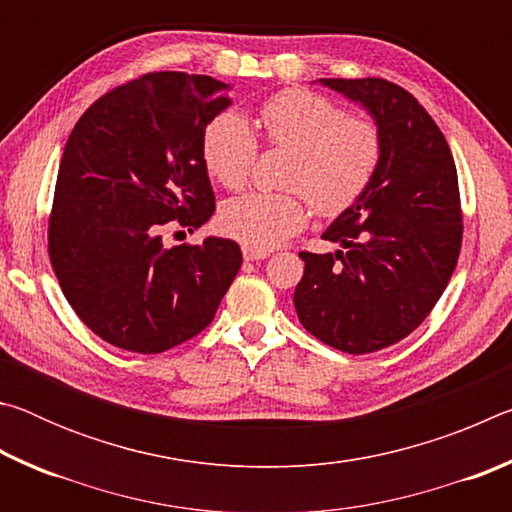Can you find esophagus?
<instances>
[{
	"instance_id": "esophagus-1",
	"label": "esophagus",
	"mask_w": 512,
	"mask_h": 512,
	"mask_svg": "<svg viewBox=\"0 0 512 512\" xmlns=\"http://www.w3.org/2000/svg\"><path fill=\"white\" fill-rule=\"evenodd\" d=\"M268 253L264 250H253V248H244V259L246 262H259V259H266Z\"/></svg>"
}]
</instances>
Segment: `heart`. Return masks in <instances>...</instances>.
Returning a JSON list of instances; mask_svg holds the SVG:
<instances>
[{"label":"heart","mask_w":512,"mask_h":512,"mask_svg":"<svg viewBox=\"0 0 512 512\" xmlns=\"http://www.w3.org/2000/svg\"><path fill=\"white\" fill-rule=\"evenodd\" d=\"M268 144L293 151L287 185L307 196L320 216H339L366 192L381 160L377 126L352 117L307 90H284L259 108ZM257 137L237 112H223L203 133V162L228 189L248 183L257 160ZM307 223L305 198L296 192H248L225 201L219 225L225 235L253 250H271Z\"/></svg>","instance_id":"obj_1"}]
</instances>
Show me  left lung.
<instances>
[{"label":"left lung","instance_id":"obj_1","mask_svg":"<svg viewBox=\"0 0 512 512\" xmlns=\"http://www.w3.org/2000/svg\"><path fill=\"white\" fill-rule=\"evenodd\" d=\"M368 112L381 160L363 196L323 239L341 250L300 253L293 293L302 327L350 354L384 350L418 327L443 296L461 253L456 164L413 94L384 79H320Z\"/></svg>","mask_w":512,"mask_h":512}]
</instances>
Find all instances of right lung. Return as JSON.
<instances>
[{
    "mask_svg": "<svg viewBox=\"0 0 512 512\" xmlns=\"http://www.w3.org/2000/svg\"><path fill=\"white\" fill-rule=\"evenodd\" d=\"M230 85L153 72L83 112L60 160L49 257L65 298L115 348L158 354L212 323L241 268L232 239L164 248L162 225L214 214L203 133Z\"/></svg>",
    "mask_w": 512,
    "mask_h": 512,
    "instance_id": "1",
    "label": "right lung"
}]
</instances>
